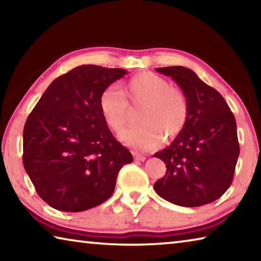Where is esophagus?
Here are the masks:
<instances>
[{"label": "esophagus", "instance_id": "obj_1", "mask_svg": "<svg viewBox=\"0 0 261 261\" xmlns=\"http://www.w3.org/2000/svg\"><path fill=\"white\" fill-rule=\"evenodd\" d=\"M134 158L136 161H145L146 160V156L143 155V154H139V153H134Z\"/></svg>", "mask_w": 261, "mask_h": 261}]
</instances>
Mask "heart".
<instances>
[{
    "mask_svg": "<svg viewBox=\"0 0 261 261\" xmlns=\"http://www.w3.org/2000/svg\"><path fill=\"white\" fill-rule=\"evenodd\" d=\"M143 102L139 124L123 130L120 139L140 151L156 148L162 137L171 140L182 134L189 120V105L183 92L169 81L149 71L136 74L121 85V92L109 86L101 93L99 108L103 120L115 132L122 130L129 116L127 101Z\"/></svg>",
    "mask_w": 261,
    "mask_h": 261,
    "instance_id": "b5f03b06",
    "label": "heart"
}]
</instances>
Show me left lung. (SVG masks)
<instances>
[{
  "label": "left lung",
  "mask_w": 261,
  "mask_h": 261,
  "mask_svg": "<svg viewBox=\"0 0 261 261\" xmlns=\"http://www.w3.org/2000/svg\"><path fill=\"white\" fill-rule=\"evenodd\" d=\"M156 71L180 87L189 105V120L169 146L154 154L167 167L154 190L178 206L210 204L232 182L240 155L235 117L223 96L191 69L167 67Z\"/></svg>",
  "instance_id": "left-lung-1"
}]
</instances>
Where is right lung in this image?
Returning a JSON list of instances; mask_svg holds the SVG:
<instances>
[{"label":"right lung","mask_w":261,"mask_h":261,"mask_svg":"<svg viewBox=\"0 0 261 261\" xmlns=\"http://www.w3.org/2000/svg\"><path fill=\"white\" fill-rule=\"evenodd\" d=\"M127 71L87 64L56 78L26 120L23 163L53 208L82 212L112 196L121 168L134 161L115 139L99 98Z\"/></svg>","instance_id":"obj_1"}]
</instances>
